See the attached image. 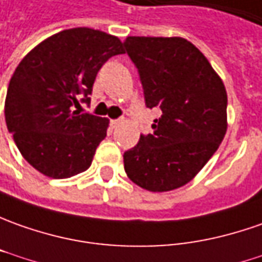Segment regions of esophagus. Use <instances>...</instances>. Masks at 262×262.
I'll use <instances>...</instances> for the list:
<instances>
[{
  "instance_id": "1",
  "label": "esophagus",
  "mask_w": 262,
  "mask_h": 262,
  "mask_svg": "<svg viewBox=\"0 0 262 262\" xmlns=\"http://www.w3.org/2000/svg\"><path fill=\"white\" fill-rule=\"evenodd\" d=\"M122 121H124V118L112 119V121H111V125H112V128H117L119 124H122Z\"/></svg>"
}]
</instances>
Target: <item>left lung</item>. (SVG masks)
<instances>
[{"instance_id": "8db88e82", "label": "left lung", "mask_w": 262, "mask_h": 262, "mask_svg": "<svg viewBox=\"0 0 262 262\" xmlns=\"http://www.w3.org/2000/svg\"><path fill=\"white\" fill-rule=\"evenodd\" d=\"M147 108H159L151 134L124 152L127 176L150 192L189 183L226 133L225 86L198 47L182 37H127Z\"/></svg>"}]
</instances>
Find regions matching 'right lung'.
Returning a JSON list of instances; mask_svg holds the SVG:
<instances>
[{
    "instance_id": "add662e5",
    "label": "right lung",
    "mask_w": 262,
    "mask_h": 262,
    "mask_svg": "<svg viewBox=\"0 0 262 262\" xmlns=\"http://www.w3.org/2000/svg\"><path fill=\"white\" fill-rule=\"evenodd\" d=\"M122 53L118 37L78 27L46 38L17 66L5 122L23 157L45 176L68 179L89 168L110 121L75 108L91 102L99 69Z\"/></svg>"
}]
</instances>
